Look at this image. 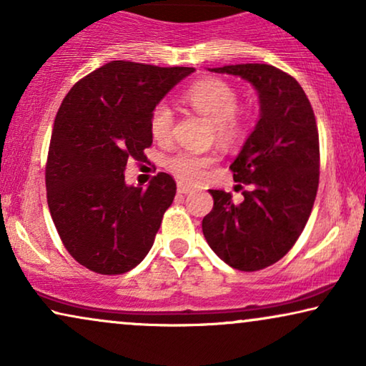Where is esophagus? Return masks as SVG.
Listing matches in <instances>:
<instances>
[{"label":"esophagus","mask_w":366,"mask_h":366,"mask_svg":"<svg viewBox=\"0 0 366 366\" xmlns=\"http://www.w3.org/2000/svg\"><path fill=\"white\" fill-rule=\"evenodd\" d=\"M192 192H193V187H189V184L183 183V182L178 183V193L187 194V193H192Z\"/></svg>","instance_id":"obj_1"}]
</instances>
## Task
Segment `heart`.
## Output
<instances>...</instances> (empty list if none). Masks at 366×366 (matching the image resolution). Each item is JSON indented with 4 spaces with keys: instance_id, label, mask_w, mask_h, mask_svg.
<instances>
[{
    "instance_id": "heart-1",
    "label": "heart",
    "mask_w": 366,
    "mask_h": 366,
    "mask_svg": "<svg viewBox=\"0 0 366 366\" xmlns=\"http://www.w3.org/2000/svg\"><path fill=\"white\" fill-rule=\"evenodd\" d=\"M192 107L213 123L214 134L224 144H237L247 133V114L238 109V93L223 79L208 78L192 84L184 94ZM173 109L167 102L154 104L149 114V132L159 143L168 142L173 132ZM217 154L182 149L167 159V168L182 182L197 183L217 163Z\"/></svg>"
}]
</instances>
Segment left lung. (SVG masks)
I'll list each match as a JSON object with an SVG mask.
<instances>
[{"instance_id": "obj_1", "label": "left lung", "mask_w": 366, "mask_h": 366, "mask_svg": "<svg viewBox=\"0 0 366 366\" xmlns=\"http://www.w3.org/2000/svg\"><path fill=\"white\" fill-rule=\"evenodd\" d=\"M214 73L242 76L257 88L262 114L232 163L233 179L249 184L242 203L209 189L203 218L209 248L239 272L277 263L302 234L320 182V139L310 99L293 76L263 63L229 64Z\"/></svg>"}]
</instances>
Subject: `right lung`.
I'll list each match as a JSON object with an SVG mask.
<instances>
[{
    "label": "right lung",
    "instance_id": "add662e5",
    "mask_svg": "<svg viewBox=\"0 0 366 366\" xmlns=\"http://www.w3.org/2000/svg\"><path fill=\"white\" fill-rule=\"evenodd\" d=\"M194 68L112 61L79 79L59 107L49 142L46 198L64 248L99 274L133 269L153 247L177 183L159 172L128 187L129 159L152 147L154 104Z\"/></svg>",
    "mask_w": 366,
    "mask_h": 366
}]
</instances>
